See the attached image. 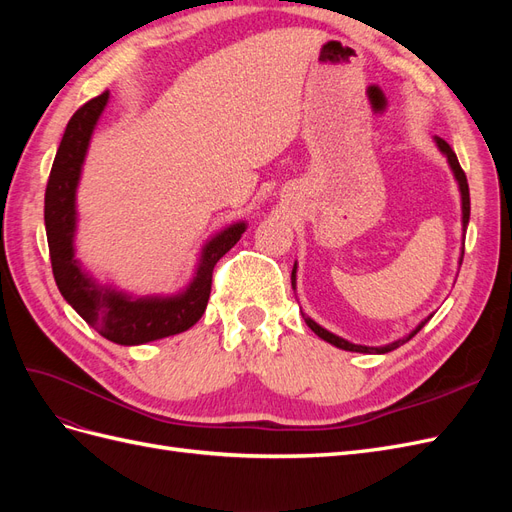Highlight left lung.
<instances>
[{
  "instance_id": "1",
  "label": "left lung",
  "mask_w": 512,
  "mask_h": 512,
  "mask_svg": "<svg viewBox=\"0 0 512 512\" xmlns=\"http://www.w3.org/2000/svg\"><path fill=\"white\" fill-rule=\"evenodd\" d=\"M433 143H436V147L440 149V153H442V156L446 158L448 166H451V173H453V177H455V181H457L459 196H461V232H463V235H461V243H463V239H466L468 222H470V190H468V179H466V173H463V170H461V166H459V162H457V156H455V151L451 149V145H448L446 141H442L440 136H433ZM461 260H463V245H461L459 267H461ZM290 280H292V288H297V262H294V267H292ZM301 314H303V312H301ZM303 320L307 322V327L312 329L320 339H324V342L331 344V346H335V348H339V350L361 352V354H386V352H391V350H395V348H399V346H404L406 342H410V339H412L418 331H421V329L425 327V324L431 320V316H427L425 320L418 322L416 327H414L406 337H399V339H395V342H391V344H384V346H363V344H352V342H348V339L339 337V335H335V333L327 331L324 327H320V324H318L316 320H312V318L305 316V314H303Z\"/></svg>"
}]
</instances>
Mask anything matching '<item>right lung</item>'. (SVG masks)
Masks as SVG:
<instances>
[{
  "instance_id": "obj_1",
  "label": "right lung",
  "mask_w": 512,
  "mask_h": 512,
  "mask_svg": "<svg viewBox=\"0 0 512 512\" xmlns=\"http://www.w3.org/2000/svg\"><path fill=\"white\" fill-rule=\"evenodd\" d=\"M111 94L89 100L68 121L44 194V226L51 265L61 297L89 327L108 342L141 346L188 331L205 314L213 267L247 228L245 220L232 222L211 235L196 260L192 280L170 294H134L115 284H104L76 256L79 207L76 192L83 175L91 136Z\"/></svg>"
}]
</instances>
